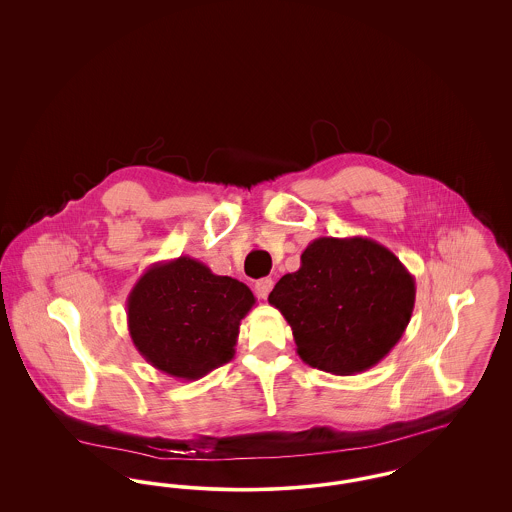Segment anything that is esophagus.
Returning <instances> with one entry per match:
<instances>
[{
	"label": "esophagus",
	"mask_w": 512,
	"mask_h": 512,
	"mask_svg": "<svg viewBox=\"0 0 512 512\" xmlns=\"http://www.w3.org/2000/svg\"><path fill=\"white\" fill-rule=\"evenodd\" d=\"M272 286H274L272 278H261V280L255 282V293H257L261 299H267L268 293L272 290Z\"/></svg>",
	"instance_id": "34e87169"
}]
</instances>
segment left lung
Wrapping results in <instances>:
<instances>
[{
    "label": "left lung",
    "instance_id": "8db88e82",
    "mask_svg": "<svg viewBox=\"0 0 512 512\" xmlns=\"http://www.w3.org/2000/svg\"><path fill=\"white\" fill-rule=\"evenodd\" d=\"M414 276L370 238H317L301 267L268 295L292 326L297 355L313 368L353 376L378 365L413 315Z\"/></svg>",
    "mask_w": 512,
    "mask_h": 512
}]
</instances>
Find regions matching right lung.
Returning a JSON list of instances; mask_svg holds the SVG:
<instances>
[{"label": "right lung", "instance_id": "1", "mask_svg": "<svg viewBox=\"0 0 512 512\" xmlns=\"http://www.w3.org/2000/svg\"><path fill=\"white\" fill-rule=\"evenodd\" d=\"M255 305L244 282L213 274L192 257L153 263L126 299L132 343L147 363L199 380L232 361L240 322Z\"/></svg>", "mask_w": 512, "mask_h": 512}]
</instances>
